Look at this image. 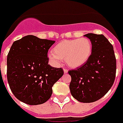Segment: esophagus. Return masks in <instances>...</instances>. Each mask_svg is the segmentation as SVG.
I'll return each mask as SVG.
<instances>
[{
    "label": "esophagus",
    "mask_w": 123,
    "mask_h": 123,
    "mask_svg": "<svg viewBox=\"0 0 123 123\" xmlns=\"http://www.w3.org/2000/svg\"><path fill=\"white\" fill-rule=\"evenodd\" d=\"M63 71H64V74H67L68 72V70L67 69H63Z\"/></svg>",
    "instance_id": "esophagus-1"
}]
</instances>
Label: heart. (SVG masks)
Here are the masks:
<instances>
[{
  "instance_id": "obj_1",
  "label": "heart",
  "mask_w": 123,
  "mask_h": 123,
  "mask_svg": "<svg viewBox=\"0 0 123 123\" xmlns=\"http://www.w3.org/2000/svg\"><path fill=\"white\" fill-rule=\"evenodd\" d=\"M93 45L89 38H83L65 40L57 43L48 57L54 63L59 64L62 60L71 68H76L84 65L91 57Z\"/></svg>"
}]
</instances>
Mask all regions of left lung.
I'll return each mask as SVG.
<instances>
[{
	"instance_id": "obj_1",
	"label": "left lung",
	"mask_w": 123,
	"mask_h": 123,
	"mask_svg": "<svg viewBox=\"0 0 123 123\" xmlns=\"http://www.w3.org/2000/svg\"><path fill=\"white\" fill-rule=\"evenodd\" d=\"M93 49L87 62L79 68L69 70L71 94L78 101L92 103L109 91L116 76V57L112 44L103 34L89 33Z\"/></svg>"
}]
</instances>
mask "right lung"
Masks as SVG:
<instances>
[{
  "mask_svg": "<svg viewBox=\"0 0 123 123\" xmlns=\"http://www.w3.org/2000/svg\"><path fill=\"white\" fill-rule=\"evenodd\" d=\"M55 41L28 35L14 42L7 55V80L14 95L28 105L44 103L63 75L48 64V52Z\"/></svg>",
  "mask_w": 123,
  "mask_h": 123,
  "instance_id": "right-lung-1",
  "label": "right lung"
}]
</instances>
